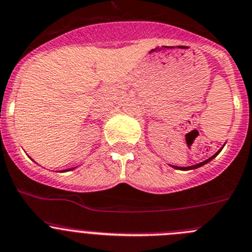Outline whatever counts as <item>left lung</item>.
<instances>
[{
  "instance_id": "left-lung-1",
  "label": "left lung",
  "mask_w": 252,
  "mask_h": 252,
  "mask_svg": "<svg viewBox=\"0 0 252 252\" xmlns=\"http://www.w3.org/2000/svg\"><path fill=\"white\" fill-rule=\"evenodd\" d=\"M221 149H222V148H221ZM221 149L219 150L218 153H215V154H214L213 157H211V158L206 159V160L201 161V163H199V164H195V165H191V166H174V165H171V168H174V169H178V170H191V169H197V168H200V166L205 165V164H208L209 161H211V160H213V159L215 158L216 155H218L219 153L221 152Z\"/></svg>"
}]
</instances>
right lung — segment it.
I'll use <instances>...</instances> for the list:
<instances>
[{
  "label": "right lung",
  "instance_id": "obj_1",
  "mask_svg": "<svg viewBox=\"0 0 252 252\" xmlns=\"http://www.w3.org/2000/svg\"><path fill=\"white\" fill-rule=\"evenodd\" d=\"M73 169H76V168H72V169H67V170H62V171H69V170H73Z\"/></svg>",
  "mask_w": 252,
  "mask_h": 252
}]
</instances>
